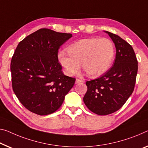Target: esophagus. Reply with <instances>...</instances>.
Masks as SVG:
<instances>
[{
	"label": "esophagus",
	"instance_id": "esophagus-1",
	"mask_svg": "<svg viewBox=\"0 0 148 148\" xmlns=\"http://www.w3.org/2000/svg\"><path fill=\"white\" fill-rule=\"evenodd\" d=\"M81 82H83V81H82L81 79H77L76 81H75V83H76V84H78V83H81Z\"/></svg>",
	"mask_w": 148,
	"mask_h": 148
}]
</instances>
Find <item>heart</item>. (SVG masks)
<instances>
[{
    "label": "heart",
    "mask_w": 148,
    "mask_h": 148,
    "mask_svg": "<svg viewBox=\"0 0 148 148\" xmlns=\"http://www.w3.org/2000/svg\"><path fill=\"white\" fill-rule=\"evenodd\" d=\"M67 53L59 51L58 60L64 72L74 75L81 64L88 76L101 75L110 67L115 56L113 43L107 38H88L77 41L68 47Z\"/></svg>",
    "instance_id": "b5f03b06"
}]
</instances>
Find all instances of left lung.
Wrapping results in <instances>:
<instances>
[{"label": "left lung", "instance_id": "1", "mask_svg": "<svg viewBox=\"0 0 148 148\" xmlns=\"http://www.w3.org/2000/svg\"><path fill=\"white\" fill-rule=\"evenodd\" d=\"M114 43L116 53L112 67L103 75L86 82L83 101L91 112L108 115L119 110L134 89L138 73L135 52L120 36L106 32Z\"/></svg>", "mask_w": 148, "mask_h": 148}]
</instances>
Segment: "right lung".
Returning a JSON list of instances; mask_svg holds the SVG:
<instances>
[{
  "label": "right lung",
  "mask_w": 148,
  "mask_h": 148,
  "mask_svg": "<svg viewBox=\"0 0 148 148\" xmlns=\"http://www.w3.org/2000/svg\"><path fill=\"white\" fill-rule=\"evenodd\" d=\"M71 34L47 28L36 31L20 42L11 60L14 92L25 108L38 115L60 108L75 78L65 75L58 49Z\"/></svg>",
  "instance_id": "obj_1"
}]
</instances>
